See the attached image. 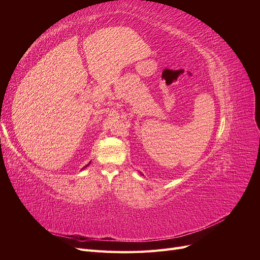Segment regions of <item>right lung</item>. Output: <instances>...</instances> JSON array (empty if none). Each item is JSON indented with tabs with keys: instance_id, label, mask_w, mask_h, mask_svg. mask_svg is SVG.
<instances>
[{
	"instance_id": "right-lung-1",
	"label": "right lung",
	"mask_w": 260,
	"mask_h": 260,
	"mask_svg": "<svg viewBox=\"0 0 260 260\" xmlns=\"http://www.w3.org/2000/svg\"><path fill=\"white\" fill-rule=\"evenodd\" d=\"M89 165H90V162H89V164H88V165H86V166H84V167H83V168H86V167H88V166H89ZM83 168H82V169H83Z\"/></svg>"
}]
</instances>
